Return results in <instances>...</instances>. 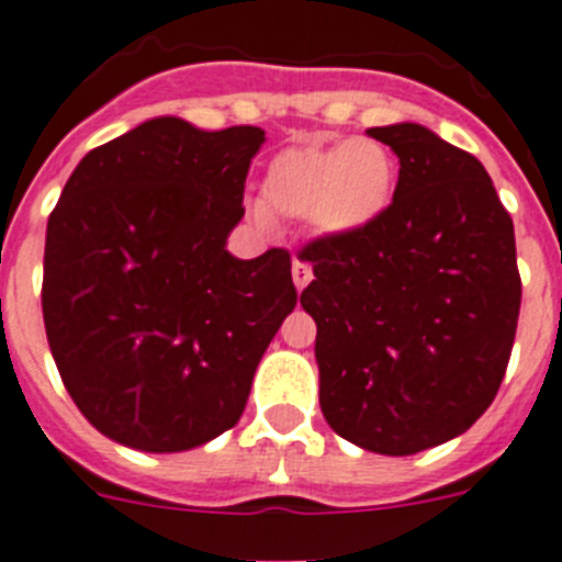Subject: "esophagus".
<instances>
[{
  "instance_id": "1",
  "label": "esophagus",
  "mask_w": 562,
  "mask_h": 562,
  "mask_svg": "<svg viewBox=\"0 0 562 562\" xmlns=\"http://www.w3.org/2000/svg\"><path fill=\"white\" fill-rule=\"evenodd\" d=\"M291 277H293V285H296V291H305L307 282L313 280V269H311V266H307V262L293 260Z\"/></svg>"
}]
</instances>
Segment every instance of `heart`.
I'll return each mask as SVG.
<instances>
[{"label":"heart","instance_id":"heart-1","mask_svg":"<svg viewBox=\"0 0 562 562\" xmlns=\"http://www.w3.org/2000/svg\"><path fill=\"white\" fill-rule=\"evenodd\" d=\"M397 190V159L378 139L280 150L262 176V204L282 218L313 221L325 235H356L386 215Z\"/></svg>","mask_w":562,"mask_h":562}]
</instances>
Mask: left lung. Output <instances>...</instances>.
I'll list each match as a JSON object with an SVG mask.
<instances>
[{"label":"left lung","mask_w":562,"mask_h":562,"mask_svg":"<svg viewBox=\"0 0 562 562\" xmlns=\"http://www.w3.org/2000/svg\"><path fill=\"white\" fill-rule=\"evenodd\" d=\"M401 159L394 201L302 249L316 280L318 406L363 451L412 457L468 431L507 372L520 311L515 229L476 156L417 123L369 128Z\"/></svg>","instance_id":"8db88e82"}]
</instances>
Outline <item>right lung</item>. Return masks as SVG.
<instances>
[{
    "mask_svg": "<svg viewBox=\"0 0 562 562\" xmlns=\"http://www.w3.org/2000/svg\"><path fill=\"white\" fill-rule=\"evenodd\" d=\"M266 131L154 117L89 150L47 221L44 327L89 423L145 453L206 445L244 414L296 307L291 255L226 237Z\"/></svg>",
    "mask_w": 562,
    "mask_h": 562,
    "instance_id": "obj_1",
    "label": "right lung"
}]
</instances>
